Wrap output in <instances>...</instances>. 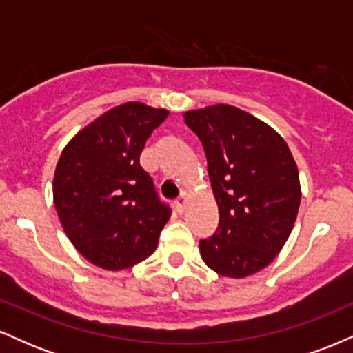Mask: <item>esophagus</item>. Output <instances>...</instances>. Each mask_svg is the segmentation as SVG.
Segmentation results:
<instances>
[{"label": "esophagus", "mask_w": 353, "mask_h": 353, "mask_svg": "<svg viewBox=\"0 0 353 353\" xmlns=\"http://www.w3.org/2000/svg\"><path fill=\"white\" fill-rule=\"evenodd\" d=\"M188 204H189V196H188V194H185V192H182L179 199L176 201V210H177V212H179V214H182V212H184V210H185V205H188Z\"/></svg>", "instance_id": "esophagus-1"}]
</instances>
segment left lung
I'll list each match as a JSON object with an SVG mask.
<instances>
[{
  "mask_svg": "<svg viewBox=\"0 0 353 353\" xmlns=\"http://www.w3.org/2000/svg\"><path fill=\"white\" fill-rule=\"evenodd\" d=\"M204 145L219 228L199 250L209 269L244 279L277 257L301 205V181L283 137L230 104L184 112Z\"/></svg>",
  "mask_w": 353,
  "mask_h": 353,
  "instance_id": "1",
  "label": "left lung"
}]
</instances>
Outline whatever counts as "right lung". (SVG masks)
Segmentation results:
<instances>
[{
    "label": "right lung",
    "mask_w": 353,
    "mask_h": 353,
    "mask_svg": "<svg viewBox=\"0 0 353 353\" xmlns=\"http://www.w3.org/2000/svg\"><path fill=\"white\" fill-rule=\"evenodd\" d=\"M169 116L144 103L121 104L81 129L61 152L52 199L78 252L104 270L148 259L171 217L141 168L145 141Z\"/></svg>",
    "instance_id": "1"
}]
</instances>
